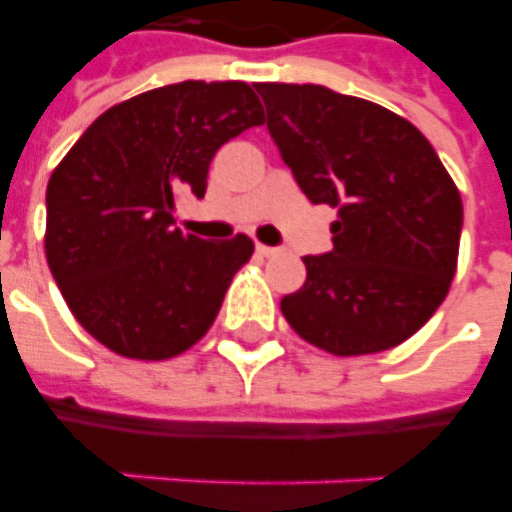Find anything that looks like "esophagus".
<instances>
[{"mask_svg":"<svg viewBox=\"0 0 512 512\" xmlns=\"http://www.w3.org/2000/svg\"><path fill=\"white\" fill-rule=\"evenodd\" d=\"M256 253H259V256H278V253H281V248H270V245L256 242Z\"/></svg>","mask_w":512,"mask_h":512,"instance_id":"obj_1","label":"esophagus"}]
</instances>
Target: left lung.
<instances>
[{"label": "left lung", "mask_w": 512, "mask_h": 512, "mask_svg": "<svg viewBox=\"0 0 512 512\" xmlns=\"http://www.w3.org/2000/svg\"><path fill=\"white\" fill-rule=\"evenodd\" d=\"M267 129L311 204L339 206L333 250L306 256V284L281 300L320 350L397 347L444 303L458 267L463 204L413 123L322 85L259 82Z\"/></svg>", "instance_id": "obj_1"}]
</instances>
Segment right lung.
<instances>
[{
    "mask_svg": "<svg viewBox=\"0 0 512 512\" xmlns=\"http://www.w3.org/2000/svg\"><path fill=\"white\" fill-rule=\"evenodd\" d=\"M264 123L245 82H176L90 123L46 187V262L79 325L112 353L162 361L215 322L253 253L173 223L176 195L204 198L217 148Z\"/></svg>",
    "mask_w": 512,
    "mask_h": 512,
    "instance_id": "add662e5",
    "label": "right lung"
}]
</instances>
